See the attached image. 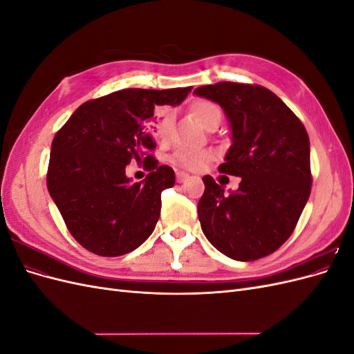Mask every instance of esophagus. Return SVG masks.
Instances as JSON below:
<instances>
[{
  "label": "esophagus",
  "instance_id": "esophagus-1",
  "mask_svg": "<svg viewBox=\"0 0 354 354\" xmlns=\"http://www.w3.org/2000/svg\"><path fill=\"white\" fill-rule=\"evenodd\" d=\"M189 178L187 173H183V171H177V183H183Z\"/></svg>",
  "mask_w": 354,
  "mask_h": 354
}]
</instances>
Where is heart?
<instances>
[{
  "label": "heart",
  "instance_id": "b5f03b06",
  "mask_svg": "<svg viewBox=\"0 0 354 354\" xmlns=\"http://www.w3.org/2000/svg\"><path fill=\"white\" fill-rule=\"evenodd\" d=\"M190 113L203 128H208V130L214 125H218L223 116L218 104L212 103L209 100H198L195 103H192ZM173 122H174V116L169 111H158L152 121L156 136H159L160 138H167L171 133V128H173ZM211 159H212V152L209 151H201V152L180 151L171 158L174 165L185 169H190V171L202 168L203 165L208 164Z\"/></svg>",
  "mask_w": 354,
  "mask_h": 354
}]
</instances>
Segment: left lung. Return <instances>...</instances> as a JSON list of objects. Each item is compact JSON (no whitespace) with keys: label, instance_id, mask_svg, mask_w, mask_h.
Returning <instances> with one entry per match:
<instances>
[{"label":"left lung","instance_id":"obj_1","mask_svg":"<svg viewBox=\"0 0 354 354\" xmlns=\"http://www.w3.org/2000/svg\"><path fill=\"white\" fill-rule=\"evenodd\" d=\"M194 93L226 113L232 146L218 171L242 178L230 194L212 177L202 178V232L229 259H263L291 236L310 196L308 134L295 113L261 85L217 82Z\"/></svg>","mask_w":354,"mask_h":354}]
</instances>
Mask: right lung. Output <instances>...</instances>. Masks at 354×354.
Here are the masks:
<instances>
[{
    "label": "right lung",
    "instance_id": "right-lung-1",
    "mask_svg": "<svg viewBox=\"0 0 354 354\" xmlns=\"http://www.w3.org/2000/svg\"><path fill=\"white\" fill-rule=\"evenodd\" d=\"M192 87L127 88L82 103L51 143L47 187L66 227L93 254L118 257L151 236L160 194L173 187V168L149 155L155 140L149 122L156 106H176ZM136 160L151 171L133 185L124 167Z\"/></svg>",
    "mask_w": 354,
    "mask_h": 354
}]
</instances>
